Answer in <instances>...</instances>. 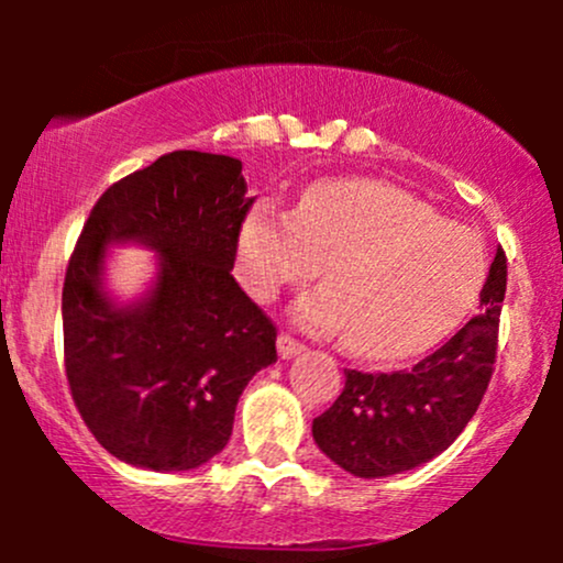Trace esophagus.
Listing matches in <instances>:
<instances>
[{
	"instance_id": "esophagus-1",
	"label": "esophagus",
	"mask_w": 563,
	"mask_h": 563,
	"mask_svg": "<svg viewBox=\"0 0 563 563\" xmlns=\"http://www.w3.org/2000/svg\"><path fill=\"white\" fill-rule=\"evenodd\" d=\"M301 352H303V344H299L294 335H288V333L277 335V354H280L283 360L296 357V354H301Z\"/></svg>"
}]
</instances>
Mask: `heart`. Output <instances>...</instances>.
<instances>
[{
    "label": "heart",
    "instance_id": "obj_1",
    "mask_svg": "<svg viewBox=\"0 0 563 563\" xmlns=\"http://www.w3.org/2000/svg\"><path fill=\"white\" fill-rule=\"evenodd\" d=\"M318 267L325 286L296 299V322L312 333H344L360 357L402 360L468 312L484 251L474 232L371 179H328L309 187L290 214L260 203L245 217L238 275L256 301L301 286Z\"/></svg>",
    "mask_w": 563,
    "mask_h": 563
}]
</instances>
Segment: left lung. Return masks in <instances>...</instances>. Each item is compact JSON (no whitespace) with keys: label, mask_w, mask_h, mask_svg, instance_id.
<instances>
[{"label":"left lung","mask_w":563,"mask_h":563,"mask_svg":"<svg viewBox=\"0 0 563 563\" xmlns=\"http://www.w3.org/2000/svg\"><path fill=\"white\" fill-rule=\"evenodd\" d=\"M506 280V251L497 249L482 312L450 341L407 371H344L339 399L312 421L314 442L335 466L360 479L402 474L461 437L493 378Z\"/></svg>","instance_id":"obj_1"}]
</instances>
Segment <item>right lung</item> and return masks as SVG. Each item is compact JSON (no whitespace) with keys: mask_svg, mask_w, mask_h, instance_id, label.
I'll use <instances>...</instances> for the list:
<instances>
[{"mask_svg":"<svg viewBox=\"0 0 563 563\" xmlns=\"http://www.w3.org/2000/svg\"><path fill=\"white\" fill-rule=\"evenodd\" d=\"M238 158L174 151L102 192L63 283V352L76 410L119 461L153 471L203 466L224 450L238 399L277 360L273 320L230 269L254 206ZM159 251L154 288L115 305L104 251Z\"/></svg>","mask_w":563,"mask_h":563,"instance_id":"obj_1","label":"right lung"}]
</instances>
